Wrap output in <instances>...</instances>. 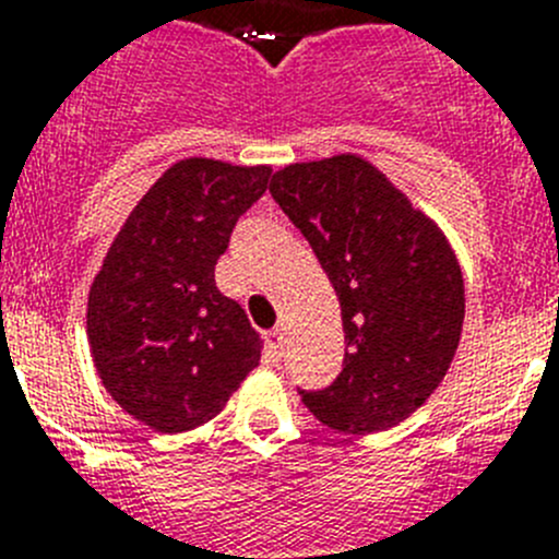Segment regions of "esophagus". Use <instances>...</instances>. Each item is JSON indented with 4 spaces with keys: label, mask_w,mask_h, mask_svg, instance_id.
Instances as JSON below:
<instances>
[{
    "label": "esophagus",
    "mask_w": 559,
    "mask_h": 559,
    "mask_svg": "<svg viewBox=\"0 0 559 559\" xmlns=\"http://www.w3.org/2000/svg\"><path fill=\"white\" fill-rule=\"evenodd\" d=\"M269 347H271V353L276 355V358H283V347H285V333L280 328L276 330H271L269 333Z\"/></svg>",
    "instance_id": "obj_1"
}]
</instances>
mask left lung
<instances>
[{
  "label": "left lung",
  "mask_w": 559,
  "mask_h": 559,
  "mask_svg": "<svg viewBox=\"0 0 559 559\" xmlns=\"http://www.w3.org/2000/svg\"><path fill=\"white\" fill-rule=\"evenodd\" d=\"M271 195L333 283L344 369L302 392L324 426L374 433L412 417L442 383L464 322V280L448 237L358 153L296 162Z\"/></svg>",
  "instance_id": "1"
}]
</instances>
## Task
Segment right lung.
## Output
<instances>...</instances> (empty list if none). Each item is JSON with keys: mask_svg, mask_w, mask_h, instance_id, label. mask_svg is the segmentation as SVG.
Returning a JSON list of instances; mask_svg holds the SVG:
<instances>
[{"mask_svg": "<svg viewBox=\"0 0 559 559\" xmlns=\"http://www.w3.org/2000/svg\"><path fill=\"white\" fill-rule=\"evenodd\" d=\"M269 176V165L204 156L170 165L88 288L86 335L103 386L156 431L204 426L260 364V338L215 285V263Z\"/></svg>", "mask_w": 559, "mask_h": 559, "instance_id": "1", "label": "right lung"}]
</instances>
